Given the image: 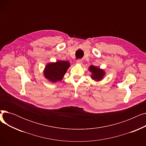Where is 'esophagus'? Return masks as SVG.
<instances>
[{
  "label": "esophagus",
  "instance_id": "1",
  "mask_svg": "<svg viewBox=\"0 0 146 146\" xmlns=\"http://www.w3.org/2000/svg\"><path fill=\"white\" fill-rule=\"evenodd\" d=\"M82 62H83L82 60H80V59H79V60H78L77 61H76V63L78 64H82Z\"/></svg>",
  "mask_w": 146,
  "mask_h": 146
}]
</instances>
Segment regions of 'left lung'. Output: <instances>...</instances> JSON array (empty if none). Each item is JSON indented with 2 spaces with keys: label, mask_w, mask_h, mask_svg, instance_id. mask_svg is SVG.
Returning <instances> with one entry per match:
<instances>
[{
  "label": "left lung",
  "mask_w": 146,
  "mask_h": 146,
  "mask_svg": "<svg viewBox=\"0 0 146 146\" xmlns=\"http://www.w3.org/2000/svg\"><path fill=\"white\" fill-rule=\"evenodd\" d=\"M89 71L92 73L90 78L92 79L96 82H99L102 80L105 76V72L104 69L100 67L91 65L89 67Z\"/></svg>",
  "instance_id": "8db88e82"
}]
</instances>
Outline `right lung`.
Segmentation results:
<instances>
[{
  "label": "right lung",
  "instance_id": "obj_1",
  "mask_svg": "<svg viewBox=\"0 0 146 146\" xmlns=\"http://www.w3.org/2000/svg\"><path fill=\"white\" fill-rule=\"evenodd\" d=\"M70 66V62L64 60L49 63L45 66L43 71L44 78L52 83L61 81Z\"/></svg>",
  "mask_w": 146,
  "mask_h": 146
}]
</instances>
